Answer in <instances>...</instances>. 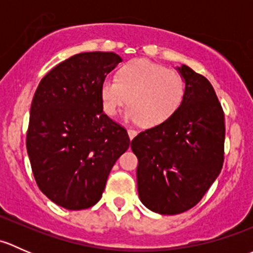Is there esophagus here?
Listing matches in <instances>:
<instances>
[{
    "mask_svg": "<svg viewBox=\"0 0 253 253\" xmlns=\"http://www.w3.org/2000/svg\"><path fill=\"white\" fill-rule=\"evenodd\" d=\"M127 132H128L129 139H133L134 136L137 134V131H136V129H133V128H128V129H127Z\"/></svg>",
    "mask_w": 253,
    "mask_h": 253,
    "instance_id": "esophagus-1",
    "label": "esophagus"
}]
</instances>
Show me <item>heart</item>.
Wrapping results in <instances>:
<instances>
[{"mask_svg": "<svg viewBox=\"0 0 253 253\" xmlns=\"http://www.w3.org/2000/svg\"><path fill=\"white\" fill-rule=\"evenodd\" d=\"M186 82L178 71L145 58L125 63L116 78L101 83L103 109L115 116L128 101L125 117L144 126H157L172 116L182 104Z\"/></svg>", "mask_w": 253, "mask_h": 253, "instance_id": "b5f03b06", "label": "heart"}]
</instances>
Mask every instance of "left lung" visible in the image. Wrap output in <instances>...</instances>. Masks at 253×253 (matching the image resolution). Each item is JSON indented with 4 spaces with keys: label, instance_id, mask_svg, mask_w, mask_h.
Masks as SVG:
<instances>
[{
    "label": "left lung",
    "instance_id": "left-lung-1",
    "mask_svg": "<svg viewBox=\"0 0 253 253\" xmlns=\"http://www.w3.org/2000/svg\"><path fill=\"white\" fill-rule=\"evenodd\" d=\"M178 72L186 82L180 108L131 143L138 159L139 198L150 211L167 215L197 205L224 163V111L211 82L186 65Z\"/></svg>",
    "mask_w": 253,
    "mask_h": 253
}]
</instances>
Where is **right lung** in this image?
I'll list each match as a JSON object with an SVG mask.
<instances>
[{
    "instance_id": "right-lung-1",
    "label": "right lung",
    "mask_w": 253,
    "mask_h": 253,
    "mask_svg": "<svg viewBox=\"0 0 253 253\" xmlns=\"http://www.w3.org/2000/svg\"><path fill=\"white\" fill-rule=\"evenodd\" d=\"M115 52H82L61 62L38 85L27 150L40 191L71 211L101 198L116 160L129 147L126 128L103 112L100 88L121 62Z\"/></svg>"
}]
</instances>
